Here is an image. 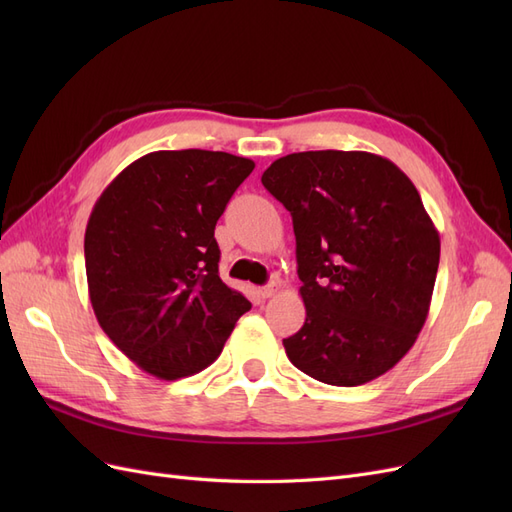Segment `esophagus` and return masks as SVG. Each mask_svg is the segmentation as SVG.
Here are the masks:
<instances>
[{
	"label": "esophagus",
	"instance_id": "34e87169",
	"mask_svg": "<svg viewBox=\"0 0 512 512\" xmlns=\"http://www.w3.org/2000/svg\"><path fill=\"white\" fill-rule=\"evenodd\" d=\"M280 288H282L280 284H277V282H271V284H267V286L258 288V297H260V299H271L275 292H280Z\"/></svg>",
	"mask_w": 512,
	"mask_h": 512
}]
</instances>
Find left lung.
I'll return each mask as SVG.
<instances>
[{"instance_id": "1", "label": "left lung", "mask_w": 512, "mask_h": 512, "mask_svg": "<svg viewBox=\"0 0 512 512\" xmlns=\"http://www.w3.org/2000/svg\"><path fill=\"white\" fill-rule=\"evenodd\" d=\"M262 185L290 211L305 303L290 363L324 384L359 386L414 346L429 314L440 235L408 175L376 153L301 151Z\"/></svg>"}]
</instances>
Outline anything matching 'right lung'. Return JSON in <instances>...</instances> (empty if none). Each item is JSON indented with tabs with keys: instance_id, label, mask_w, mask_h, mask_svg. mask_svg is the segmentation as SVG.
I'll use <instances>...</instances> for the list:
<instances>
[{
	"instance_id": "obj_1",
	"label": "right lung",
	"mask_w": 512,
	"mask_h": 512,
	"mask_svg": "<svg viewBox=\"0 0 512 512\" xmlns=\"http://www.w3.org/2000/svg\"><path fill=\"white\" fill-rule=\"evenodd\" d=\"M254 162L226 151H153L106 185L85 230L89 301L147 374L192 376L252 307L218 273L213 232Z\"/></svg>"
}]
</instances>
